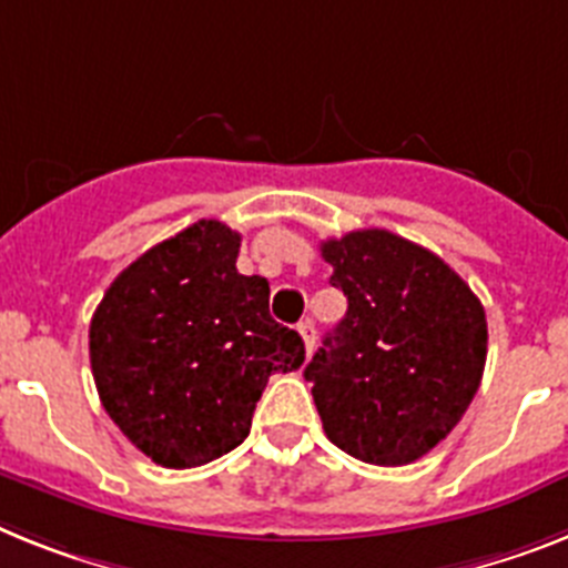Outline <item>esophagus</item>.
Returning a JSON list of instances; mask_svg holds the SVG:
<instances>
[{
  "instance_id": "obj_1",
  "label": "esophagus",
  "mask_w": 568,
  "mask_h": 568,
  "mask_svg": "<svg viewBox=\"0 0 568 568\" xmlns=\"http://www.w3.org/2000/svg\"><path fill=\"white\" fill-rule=\"evenodd\" d=\"M297 332H300V337H303V343H306V352H312L314 341H317V328H314V323L308 321V317H306V321H300Z\"/></svg>"
}]
</instances>
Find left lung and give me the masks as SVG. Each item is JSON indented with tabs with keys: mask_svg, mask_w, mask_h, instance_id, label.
<instances>
[{
	"mask_svg": "<svg viewBox=\"0 0 568 568\" xmlns=\"http://www.w3.org/2000/svg\"><path fill=\"white\" fill-rule=\"evenodd\" d=\"M321 254L349 303L303 373L323 430L369 465L422 459L479 389L483 303L445 260L389 231H352Z\"/></svg>",
	"mask_w": 568,
	"mask_h": 568,
	"instance_id": "left-lung-1",
	"label": "left lung"
}]
</instances>
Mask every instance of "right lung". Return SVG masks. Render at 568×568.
Masks as SVG:
<instances>
[{
    "label": "right lung",
    "mask_w": 568,
    "mask_h": 568,
    "mask_svg": "<svg viewBox=\"0 0 568 568\" xmlns=\"http://www.w3.org/2000/svg\"><path fill=\"white\" fill-rule=\"evenodd\" d=\"M240 242L216 219L184 227L114 276L89 326L103 409L164 468L242 445L271 375L306 361L268 314V280L236 271Z\"/></svg>",
    "instance_id": "right-lung-1"
}]
</instances>
